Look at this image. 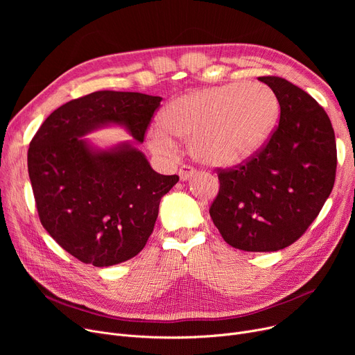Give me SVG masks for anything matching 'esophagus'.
I'll use <instances>...</instances> for the list:
<instances>
[{
	"instance_id": "34e87169",
	"label": "esophagus",
	"mask_w": 355,
	"mask_h": 355,
	"mask_svg": "<svg viewBox=\"0 0 355 355\" xmlns=\"http://www.w3.org/2000/svg\"><path fill=\"white\" fill-rule=\"evenodd\" d=\"M194 174H196V170H194L193 166H190V165H182V166L180 168V171H178V175H180V180H181V181L190 180Z\"/></svg>"
}]
</instances>
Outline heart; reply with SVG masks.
I'll use <instances>...</instances> for the list:
<instances>
[{"instance_id":"obj_1","label":"heart","mask_w":355,"mask_h":355,"mask_svg":"<svg viewBox=\"0 0 355 355\" xmlns=\"http://www.w3.org/2000/svg\"><path fill=\"white\" fill-rule=\"evenodd\" d=\"M279 116V102L262 83H230L201 89L168 103L161 128L148 134L159 155L175 149L171 137L190 139L191 155L209 165H234L254 155Z\"/></svg>"}]
</instances>
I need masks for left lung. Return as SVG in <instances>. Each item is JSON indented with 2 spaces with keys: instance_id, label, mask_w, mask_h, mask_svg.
I'll return each instance as SVG.
<instances>
[{
  "instance_id": "left-lung-1",
  "label": "left lung",
  "mask_w": 355,
  "mask_h": 355,
  "mask_svg": "<svg viewBox=\"0 0 355 355\" xmlns=\"http://www.w3.org/2000/svg\"><path fill=\"white\" fill-rule=\"evenodd\" d=\"M259 80L273 90L281 118L254 155L217 168L210 216L232 248L276 252L295 243L320 214L335 182L337 144L327 112L305 90L277 76Z\"/></svg>"
}]
</instances>
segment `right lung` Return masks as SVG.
<instances>
[{
	"mask_svg": "<svg viewBox=\"0 0 355 355\" xmlns=\"http://www.w3.org/2000/svg\"><path fill=\"white\" fill-rule=\"evenodd\" d=\"M162 98L99 90L73 99L43 122L28 148V175L47 233L71 256L96 268L137 256L178 175L155 173L139 149L123 144L93 151L82 138L107 123L138 142Z\"/></svg>",
	"mask_w": 355,
	"mask_h": 355,
	"instance_id": "obj_1",
	"label": "right lung"
}]
</instances>
